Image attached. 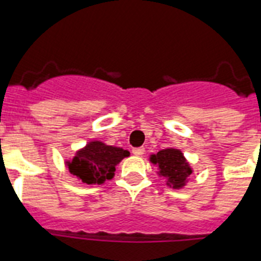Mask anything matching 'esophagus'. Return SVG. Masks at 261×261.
Listing matches in <instances>:
<instances>
[{"label":"esophagus","instance_id":"1","mask_svg":"<svg viewBox=\"0 0 261 261\" xmlns=\"http://www.w3.org/2000/svg\"><path fill=\"white\" fill-rule=\"evenodd\" d=\"M133 153L135 156H142L144 153V148H143V147H138V148H134Z\"/></svg>","mask_w":261,"mask_h":261}]
</instances>
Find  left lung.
I'll return each mask as SVG.
<instances>
[{"instance_id": "obj_1", "label": "left lung", "mask_w": 261, "mask_h": 261, "mask_svg": "<svg viewBox=\"0 0 261 261\" xmlns=\"http://www.w3.org/2000/svg\"><path fill=\"white\" fill-rule=\"evenodd\" d=\"M149 162L158 167V174L167 180V185L173 189H181L188 182L193 169L177 148H165L149 156Z\"/></svg>"}]
</instances>
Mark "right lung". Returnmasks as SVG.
Listing matches in <instances>:
<instances>
[{"mask_svg": "<svg viewBox=\"0 0 261 261\" xmlns=\"http://www.w3.org/2000/svg\"><path fill=\"white\" fill-rule=\"evenodd\" d=\"M128 155L130 152L127 149L108 146L99 140H92L79 149L72 160H67L65 165L81 182L101 185L106 180L114 177L117 164Z\"/></svg>", "mask_w": 261, "mask_h": 261, "instance_id": "1", "label": "right lung"}]
</instances>
